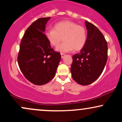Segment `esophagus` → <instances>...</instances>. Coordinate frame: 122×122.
Wrapping results in <instances>:
<instances>
[{
	"label": "esophagus",
	"mask_w": 122,
	"mask_h": 122,
	"mask_svg": "<svg viewBox=\"0 0 122 122\" xmlns=\"http://www.w3.org/2000/svg\"><path fill=\"white\" fill-rule=\"evenodd\" d=\"M61 58H64V57H65V54H64V53H61Z\"/></svg>",
	"instance_id": "esophagus-1"
}]
</instances>
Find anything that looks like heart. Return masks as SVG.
Listing matches in <instances>:
<instances>
[{
  "label": "heart",
  "mask_w": 122,
  "mask_h": 122,
  "mask_svg": "<svg viewBox=\"0 0 122 122\" xmlns=\"http://www.w3.org/2000/svg\"><path fill=\"white\" fill-rule=\"evenodd\" d=\"M45 36L51 45L56 47L61 43L62 38L64 42L57 47L60 52H69L73 50L79 51L84 47L86 41V33L83 26L75 22L64 20L54 25V29H50Z\"/></svg>",
  "instance_id": "obj_1"
}]
</instances>
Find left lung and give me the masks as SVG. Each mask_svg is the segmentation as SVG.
I'll list each match as a JSON object with an SVG mask.
<instances>
[{"label":"left lung","mask_w":122,"mask_h":122,"mask_svg":"<svg viewBox=\"0 0 122 122\" xmlns=\"http://www.w3.org/2000/svg\"><path fill=\"white\" fill-rule=\"evenodd\" d=\"M87 38L80 53L73 56L71 71L74 80L87 85L94 82L103 72L108 57L107 42L99 29L86 21Z\"/></svg>","instance_id":"obj_1"}]
</instances>
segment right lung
Returning a JSON list of instances; mask_svg holds the SVG:
<instances>
[{
	"mask_svg": "<svg viewBox=\"0 0 122 122\" xmlns=\"http://www.w3.org/2000/svg\"><path fill=\"white\" fill-rule=\"evenodd\" d=\"M50 18L34 21L25 32L20 43L18 65L26 79L35 85L45 84L54 77L61 58L43 33Z\"/></svg>",
	"mask_w": 122,
	"mask_h": 122,
	"instance_id": "add662e5",
	"label": "right lung"
}]
</instances>
